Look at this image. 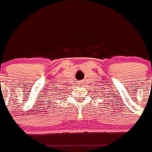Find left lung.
<instances>
[{"label":"left lung","mask_w":152,"mask_h":152,"mask_svg":"<svg viewBox=\"0 0 152 152\" xmlns=\"http://www.w3.org/2000/svg\"><path fill=\"white\" fill-rule=\"evenodd\" d=\"M101 90H102V89H101ZM99 94H100V93H99Z\"/></svg>","instance_id":"1"}]
</instances>
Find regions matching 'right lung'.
I'll return each mask as SVG.
<instances>
[{"mask_svg":"<svg viewBox=\"0 0 152 152\" xmlns=\"http://www.w3.org/2000/svg\"><path fill=\"white\" fill-rule=\"evenodd\" d=\"M61 91H62L61 89H60V88H57V89H55V90L53 91V92H50V93H53L52 99L57 97L58 95H59V94L62 93V92H61ZM63 94H65V93H63ZM63 94H62V95H63ZM50 95H51V94H50ZM60 99H61V98H60ZM51 100H52V99H51Z\"/></svg>","mask_w":152,"mask_h":152,"instance_id":"add662e5","label":"right lung"}]
</instances>
